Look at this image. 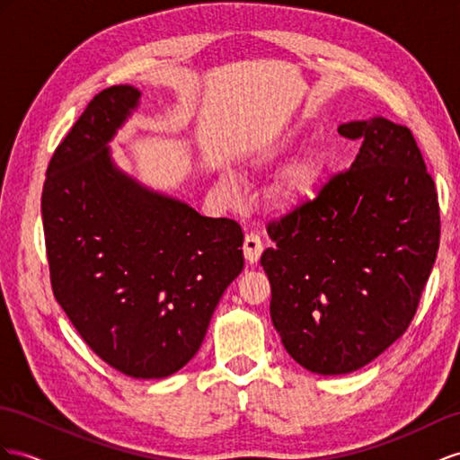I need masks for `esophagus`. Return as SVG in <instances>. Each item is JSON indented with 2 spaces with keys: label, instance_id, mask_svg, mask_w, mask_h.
<instances>
[{
  "label": "esophagus",
  "instance_id": "34e87169",
  "mask_svg": "<svg viewBox=\"0 0 460 460\" xmlns=\"http://www.w3.org/2000/svg\"><path fill=\"white\" fill-rule=\"evenodd\" d=\"M262 251H264L262 239L258 237V234L252 233V231L246 233V234H244V243H243V252H244L246 261H249L251 264L258 262V258H261Z\"/></svg>",
  "mask_w": 460,
  "mask_h": 460
}]
</instances>
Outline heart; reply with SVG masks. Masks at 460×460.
<instances>
[{
  "instance_id": "heart-1",
  "label": "heart",
  "mask_w": 460,
  "mask_h": 460,
  "mask_svg": "<svg viewBox=\"0 0 460 460\" xmlns=\"http://www.w3.org/2000/svg\"><path fill=\"white\" fill-rule=\"evenodd\" d=\"M293 141L289 137L278 141L276 146H272L270 149H266L262 155L256 157V163H266V161H272L274 157H278L279 153H284L291 147ZM323 174H324V161L319 157H307L299 161L297 164H293V167L288 171V174L281 179L279 186H278V199L281 204H296L299 202L301 198L309 196L319 182L323 181ZM219 184L223 190L227 192H234V182L229 174H223L219 179Z\"/></svg>"
}]
</instances>
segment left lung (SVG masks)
Masks as SVG:
<instances>
[{"mask_svg":"<svg viewBox=\"0 0 460 460\" xmlns=\"http://www.w3.org/2000/svg\"><path fill=\"white\" fill-rule=\"evenodd\" d=\"M356 161L309 199L268 223L261 264L270 316L305 369H361L406 332L439 249V202L406 126L383 116L348 122Z\"/></svg>","mask_w":460,"mask_h":460,"instance_id":"obj_1","label":"left lung"}]
</instances>
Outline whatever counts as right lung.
Segmentation results:
<instances>
[{
  "mask_svg": "<svg viewBox=\"0 0 460 460\" xmlns=\"http://www.w3.org/2000/svg\"><path fill=\"white\" fill-rule=\"evenodd\" d=\"M141 93L95 95L56 147L42 226L56 301L97 356L136 379L182 369L241 274L243 231L153 192L116 167L109 141Z\"/></svg>",
  "mask_w": 460,
  "mask_h": 460,
  "instance_id": "right-lung-1",
  "label": "right lung"
}]
</instances>
